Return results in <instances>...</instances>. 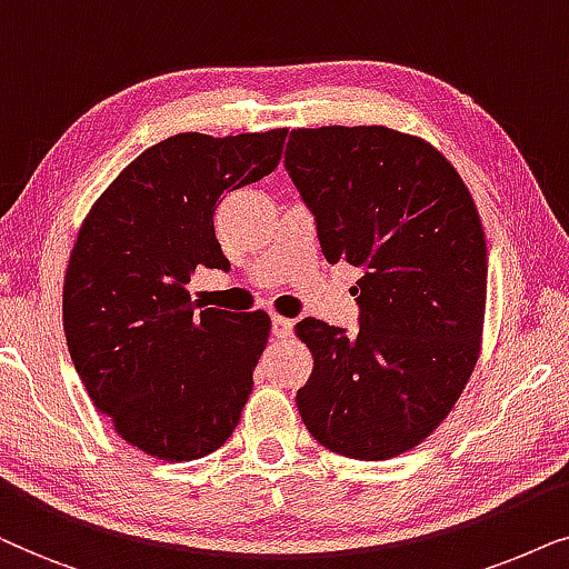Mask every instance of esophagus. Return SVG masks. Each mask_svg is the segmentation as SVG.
Here are the masks:
<instances>
[{"mask_svg":"<svg viewBox=\"0 0 569 569\" xmlns=\"http://www.w3.org/2000/svg\"><path fill=\"white\" fill-rule=\"evenodd\" d=\"M291 332H293V320H289V317H272V336L289 338Z\"/></svg>","mask_w":569,"mask_h":569,"instance_id":"esophagus-1","label":"esophagus"}]
</instances>
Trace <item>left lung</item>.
I'll use <instances>...</instances> for the list:
<instances>
[{
  "instance_id": "1",
  "label": "left lung",
  "mask_w": 569,
  "mask_h": 569,
  "mask_svg": "<svg viewBox=\"0 0 569 569\" xmlns=\"http://www.w3.org/2000/svg\"><path fill=\"white\" fill-rule=\"evenodd\" d=\"M286 169L315 213L325 260L359 270V332L307 317L312 375L297 392L317 442L388 460L448 419L481 353L487 241L448 158L390 127L293 130Z\"/></svg>"
}]
</instances>
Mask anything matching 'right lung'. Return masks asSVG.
<instances>
[{"label": "right lung", "instance_id": "add662e5", "mask_svg": "<svg viewBox=\"0 0 569 569\" xmlns=\"http://www.w3.org/2000/svg\"><path fill=\"white\" fill-rule=\"evenodd\" d=\"M286 134H173L134 158L80 226L62 291L67 348L93 406L146 456L202 458L237 429L270 317L197 312L187 283L200 264L229 268L218 200L276 171Z\"/></svg>", "mask_w": 569, "mask_h": 569}]
</instances>
